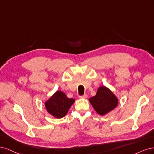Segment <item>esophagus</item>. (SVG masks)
I'll return each mask as SVG.
<instances>
[{
  "label": "esophagus",
  "mask_w": 154,
  "mask_h": 154,
  "mask_svg": "<svg viewBox=\"0 0 154 154\" xmlns=\"http://www.w3.org/2000/svg\"><path fill=\"white\" fill-rule=\"evenodd\" d=\"M88 97V95H86V94H84V95H82V96H79V98H81V99H84V98H86Z\"/></svg>",
  "instance_id": "obj_1"
}]
</instances>
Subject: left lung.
I'll use <instances>...</instances> for the list:
<instances>
[{
  "label": "left lung",
  "instance_id": "left-lung-1",
  "mask_svg": "<svg viewBox=\"0 0 154 154\" xmlns=\"http://www.w3.org/2000/svg\"><path fill=\"white\" fill-rule=\"evenodd\" d=\"M94 109L99 115L104 116L117 107L118 98L108 88L102 86L97 90V94L89 99Z\"/></svg>",
  "mask_w": 154,
  "mask_h": 154
}]
</instances>
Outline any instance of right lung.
<instances>
[{
	"label": "right lung",
	"mask_w": 154,
	"mask_h": 154,
	"mask_svg": "<svg viewBox=\"0 0 154 154\" xmlns=\"http://www.w3.org/2000/svg\"><path fill=\"white\" fill-rule=\"evenodd\" d=\"M73 98H69L61 91H56L45 102L47 111L52 116L61 118L65 116L73 103Z\"/></svg>",
	"instance_id": "1"
}]
</instances>
